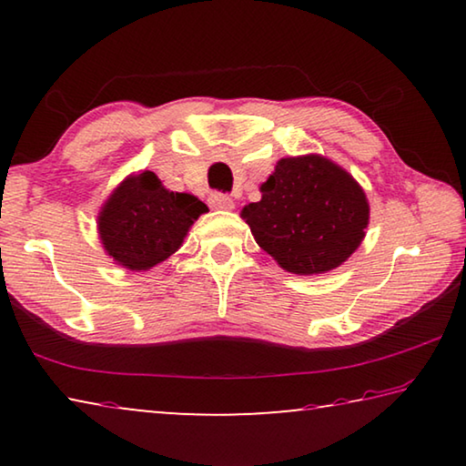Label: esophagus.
<instances>
[{
    "label": "esophagus",
    "instance_id": "1",
    "mask_svg": "<svg viewBox=\"0 0 466 466\" xmlns=\"http://www.w3.org/2000/svg\"><path fill=\"white\" fill-rule=\"evenodd\" d=\"M208 201H209V208L214 209H224V211L234 209V199L226 193H211Z\"/></svg>",
    "mask_w": 466,
    "mask_h": 466
}]
</instances>
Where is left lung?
I'll return each instance as SVG.
<instances>
[{
  "label": "left lung",
  "mask_w": 466,
  "mask_h": 466,
  "mask_svg": "<svg viewBox=\"0 0 466 466\" xmlns=\"http://www.w3.org/2000/svg\"><path fill=\"white\" fill-rule=\"evenodd\" d=\"M242 218L258 247L296 275L335 269L366 236L370 205L350 172L310 154L281 157Z\"/></svg>",
  "instance_id": "1"
}]
</instances>
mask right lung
Wrapping results in <instances>:
<instances>
[{
    "label": "right lung",
    "mask_w": 466,
    "mask_h": 466,
    "mask_svg": "<svg viewBox=\"0 0 466 466\" xmlns=\"http://www.w3.org/2000/svg\"><path fill=\"white\" fill-rule=\"evenodd\" d=\"M208 205L195 195L164 188L152 170L131 175L115 188L98 214L100 242L108 257L131 271L167 261Z\"/></svg>",
    "instance_id": "1"
}]
</instances>
